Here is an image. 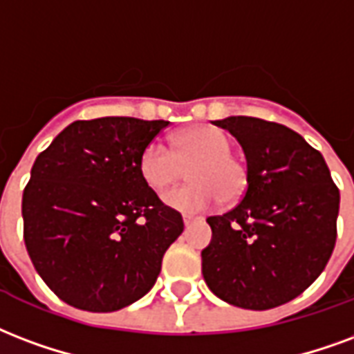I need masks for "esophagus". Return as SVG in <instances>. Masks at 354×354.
<instances>
[{"instance_id":"34e87169","label":"esophagus","mask_w":354,"mask_h":354,"mask_svg":"<svg viewBox=\"0 0 354 354\" xmlns=\"http://www.w3.org/2000/svg\"><path fill=\"white\" fill-rule=\"evenodd\" d=\"M193 221H195V217H193V216H184V223L185 225L193 223Z\"/></svg>"}]
</instances>
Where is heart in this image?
Instances as JSON below:
<instances>
[{"label": "heart", "instance_id": "1", "mask_svg": "<svg viewBox=\"0 0 354 354\" xmlns=\"http://www.w3.org/2000/svg\"><path fill=\"white\" fill-rule=\"evenodd\" d=\"M232 153V140L219 127L198 124L176 131L170 150L151 142L138 157V172L150 189L161 193L189 169L193 184L165 193L163 203L178 212H203L212 204L238 203L250 184V174Z\"/></svg>", "mask_w": 354, "mask_h": 354}]
</instances>
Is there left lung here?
Returning a JSON list of instances; mask_svg holds the SVG:
<instances>
[{"label":"left lung","instance_id":"8db88e82","mask_svg":"<svg viewBox=\"0 0 354 354\" xmlns=\"http://www.w3.org/2000/svg\"><path fill=\"white\" fill-rule=\"evenodd\" d=\"M214 124L242 146L250 184L236 208L206 219L204 281L243 310L277 308L302 295L328 263L339 191L323 156L289 127L250 116Z\"/></svg>","mask_w":354,"mask_h":354}]
</instances>
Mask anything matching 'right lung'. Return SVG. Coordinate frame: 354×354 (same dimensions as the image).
Masks as SVG:
<instances>
[{"label": "right lung", "instance_id": "right-lung-1", "mask_svg": "<svg viewBox=\"0 0 354 354\" xmlns=\"http://www.w3.org/2000/svg\"><path fill=\"white\" fill-rule=\"evenodd\" d=\"M169 122L106 116L67 125L31 167L24 242L35 270L73 308L116 311L153 287L184 230L138 157Z\"/></svg>", "mask_w": 354, "mask_h": 354}]
</instances>
